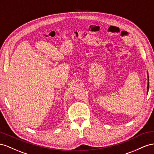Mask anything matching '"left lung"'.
<instances>
[{"mask_svg":"<svg viewBox=\"0 0 154 154\" xmlns=\"http://www.w3.org/2000/svg\"><path fill=\"white\" fill-rule=\"evenodd\" d=\"M148 79H149V77H148V80L149 81ZM148 89H149V82H148V86H147V90H147V93H148Z\"/></svg>","mask_w":154,"mask_h":154,"instance_id":"left-lung-1","label":"left lung"}]
</instances>
